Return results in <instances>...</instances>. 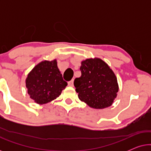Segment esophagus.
Returning a JSON list of instances; mask_svg holds the SVG:
<instances>
[{
  "instance_id": "esophagus-1",
  "label": "esophagus",
  "mask_w": 151,
  "mask_h": 151,
  "mask_svg": "<svg viewBox=\"0 0 151 151\" xmlns=\"http://www.w3.org/2000/svg\"><path fill=\"white\" fill-rule=\"evenodd\" d=\"M68 85H69V86H73V80L68 82Z\"/></svg>"
}]
</instances>
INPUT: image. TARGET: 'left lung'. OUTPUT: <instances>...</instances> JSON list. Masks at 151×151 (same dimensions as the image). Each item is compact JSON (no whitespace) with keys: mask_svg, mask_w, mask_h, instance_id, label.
<instances>
[{"mask_svg":"<svg viewBox=\"0 0 151 151\" xmlns=\"http://www.w3.org/2000/svg\"><path fill=\"white\" fill-rule=\"evenodd\" d=\"M80 69L81 76L74 80L80 100L96 109L111 106L119 86L110 67L102 60L95 58L82 61Z\"/></svg>","mask_w":151,"mask_h":151,"instance_id":"1","label":"left lung"}]
</instances>
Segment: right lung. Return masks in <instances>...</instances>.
Returning a JSON list of instances; mask_svg holds the SVG:
<instances>
[{
  "label": "right lung",
  "mask_w": 151,
  "mask_h": 151,
  "mask_svg": "<svg viewBox=\"0 0 151 151\" xmlns=\"http://www.w3.org/2000/svg\"><path fill=\"white\" fill-rule=\"evenodd\" d=\"M25 83L30 98L38 104L54 100L67 85L55 59L42 61L35 66L28 73Z\"/></svg>",
  "instance_id": "right-lung-1"
}]
</instances>
